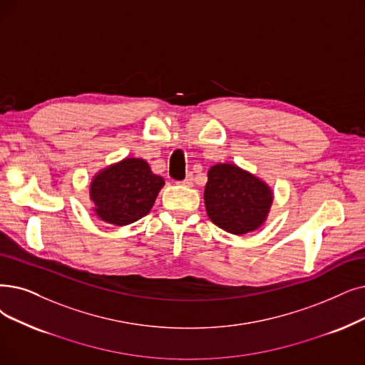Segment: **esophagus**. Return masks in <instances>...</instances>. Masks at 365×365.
Wrapping results in <instances>:
<instances>
[{"mask_svg":"<svg viewBox=\"0 0 365 365\" xmlns=\"http://www.w3.org/2000/svg\"><path fill=\"white\" fill-rule=\"evenodd\" d=\"M180 185H183V186H192V183H194V178H192V174L189 173V174H186V178L182 180V182H179Z\"/></svg>","mask_w":365,"mask_h":365,"instance_id":"1","label":"esophagus"}]
</instances>
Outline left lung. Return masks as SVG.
<instances>
[{
  "label": "left lung",
  "mask_w": 365,
  "mask_h": 365,
  "mask_svg": "<svg viewBox=\"0 0 365 365\" xmlns=\"http://www.w3.org/2000/svg\"><path fill=\"white\" fill-rule=\"evenodd\" d=\"M273 200L274 192L267 182L232 163H217L207 171L205 212L215 225L230 234L259 230L270 215Z\"/></svg>",
  "instance_id": "left-lung-1"
}]
</instances>
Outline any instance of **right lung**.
Here are the masks:
<instances>
[{
	"label": "right lung",
	"instance_id": "obj_1",
	"mask_svg": "<svg viewBox=\"0 0 365 365\" xmlns=\"http://www.w3.org/2000/svg\"><path fill=\"white\" fill-rule=\"evenodd\" d=\"M165 185L141 158H123L95 173L89 183L93 213L110 225L125 227L146 216Z\"/></svg>",
	"mask_w": 365,
	"mask_h": 365
}]
</instances>
